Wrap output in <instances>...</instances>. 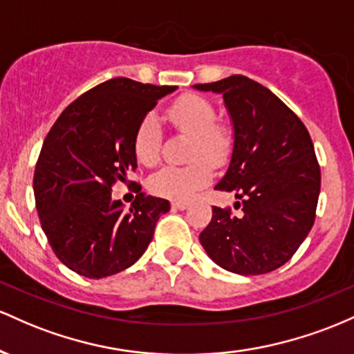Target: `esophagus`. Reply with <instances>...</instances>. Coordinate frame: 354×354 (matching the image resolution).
I'll use <instances>...</instances> for the list:
<instances>
[{
    "label": "esophagus",
    "instance_id": "obj_1",
    "mask_svg": "<svg viewBox=\"0 0 354 354\" xmlns=\"http://www.w3.org/2000/svg\"><path fill=\"white\" fill-rule=\"evenodd\" d=\"M189 202H185V201H174L172 202V207L174 209H177V210H185V209H189Z\"/></svg>",
    "mask_w": 354,
    "mask_h": 354
}]
</instances>
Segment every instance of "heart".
<instances>
[{"label":"heart","instance_id":"1","mask_svg":"<svg viewBox=\"0 0 354 354\" xmlns=\"http://www.w3.org/2000/svg\"><path fill=\"white\" fill-rule=\"evenodd\" d=\"M169 118L177 129L192 133L190 158L192 164L167 165L157 170L149 180V189L158 197L184 201L196 190L207 185L212 178V165L227 160L232 147V135L225 125L217 124V112L209 98L197 93L178 97L169 106ZM160 127L153 115H147L137 127L133 137V152L144 165H153L160 152Z\"/></svg>","mask_w":354,"mask_h":354}]
</instances>
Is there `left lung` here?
Listing matches in <instances>:
<instances>
[{
  "label": "left lung",
  "instance_id": "1",
  "mask_svg": "<svg viewBox=\"0 0 354 354\" xmlns=\"http://www.w3.org/2000/svg\"><path fill=\"white\" fill-rule=\"evenodd\" d=\"M194 88L224 98L234 144L214 189L234 194L241 205L239 216L212 207L198 241L225 271L271 272L291 259L315 224L321 172L311 137L292 110L251 78L232 75Z\"/></svg>",
  "mask_w": 354,
  "mask_h": 354
}]
</instances>
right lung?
Listing matches in <instances>:
<instances>
[{
    "mask_svg": "<svg viewBox=\"0 0 354 354\" xmlns=\"http://www.w3.org/2000/svg\"><path fill=\"white\" fill-rule=\"evenodd\" d=\"M176 90L112 78L70 103L46 135L35 169V201L51 249L71 271L90 279L113 276L149 248L169 201L145 196L137 185L125 210L112 187L137 169L138 124Z\"/></svg>",
    "mask_w": 354,
    "mask_h": 354,
    "instance_id": "obj_1",
    "label": "right lung"
}]
</instances>
